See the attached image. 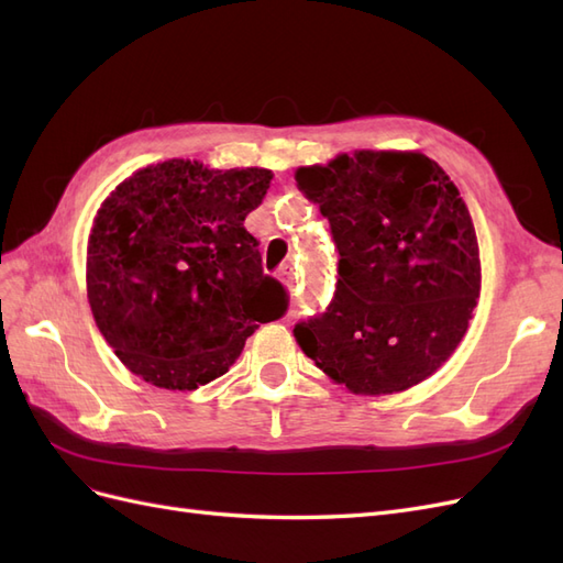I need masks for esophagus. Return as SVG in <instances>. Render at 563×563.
Returning a JSON list of instances; mask_svg holds the SVG:
<instances>
[{
	"label": "esophagus",
	"mask_w": 563,
	"mask_h": 563,
	"mask_svg": "<svg viewBox=\"0 0 563 563\" xmlns=\"http://www.w3.org/2000/svg\"><path fill=\"white\" fill-rule=\"evenodd\" d=\"M279 277H282V282H284L288 288H296V284H298V272H296V265H294V263H286V265H282V269H279Z\"/></svg>",
	"instance_id": "esophagus-1"
}]
</instances>
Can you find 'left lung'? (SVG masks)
<instances>
[{
  "label": "left lung",
  "mask_w": 563,
  "mask_h": 563,
  "mask_svg": "<svg viewBox=\"0 0 563 563\" xmlns=\"http://www.w3.org/2000/svg\"><path fill=\"white\" fill-rule=\"evenodd\" d=\"M296 183L340 255L327 312L294 329L302 352L362 395L432 376L482 291L479 242L457 187L420 152L373 150L302 166Z\"/></svg>",
  "instance_id": "1"
}]
</instances>
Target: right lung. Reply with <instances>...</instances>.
<instances>
[{"label":"right lung","instance_id":"add662e5","mask_svg":"<svg viewBox=\"0 0 563 563\" xmlns=\"http://www.w3.org/2000/svg\"><path fill=\"white\" fill-rule=\"evenodd\" d=\"M267 168L213 172L172 159L141 168L103 201L89 236L96 327L129 371L164 389L228 373L258 323L288 310L244 228Z\"/></svg>","mask_w":563,"mask_h":563}]
</instances>
